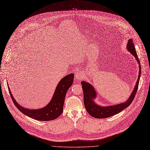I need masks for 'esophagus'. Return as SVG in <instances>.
<instances>
[{
  "instance_id": "1",
  "label": "esophagus",
  "mask_w": 150,
  "mask_h": 150,
  "mask_svg": "<svg viewBox=\"0 0 150 150\" xmlns=\"http://www.w3.org/2000/svg\"><path fill=\"white\" fill-rule=\"evenodd\" d=\"M84 77H85L84 73L81 71H79L76 73V76H75V79L76 80H77V81H79V80L83 79L84 78Z\"/></svg>"
}]
</instances>
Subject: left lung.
Here are the masks:
<instances>
[{
	"mask_svg": "<svg viewBox=\"0 0 150 150\" xmlns=\"http://www.w3.org/2000/svg\"><path fill=\"white\" fill-rule=\"evenodd\" d=\"M127 50L134 57H135L136 60L137 61L138 64H139V75L138 78L136 82V85L134 87V89L131 93L129 98L120 104L114 105L111 106H103L99 105H97L95 102V100L97 96V92L93 87V86L90 84L89 82L82 81L81 84L82 85V87L83 91V101L85 108L88 112V113L94 118H106L113 115H116L122 110H123L126 108H127L133 101L136 93L137 90L138 85H139V79L141 74V64L138 59V57L136 52V49L134 48V45L132 39H129L127 44L126 47Z\"/></svg>",
	"mask_w": 150,
	"mask_h": 150,
	"instance_id": "left-lung-1",
	"label": "left lung"
}]
</instances>
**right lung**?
Segmentation results:
<instances>
[{
  "label": "right lung",
  "instance_id": "obj_1",
  "mask_svg": "<svg viewBox=\"0 0 150 150\" xmlns=\"http://www.w3.org/2000/svg\"><path fill=\"white\" fill-rule=\"evenodd\" d=\"M73 80V73L63 77L57 85L50 101L45 107L38 109H27L20 105L14 99L8 85V87L14 105L21 112L36 120L47 121L55 120L62 114L67 92L72 85Z\"/></svg>",
  "mask_w": 150,
  "mask_h": 150
}]
</instances>
